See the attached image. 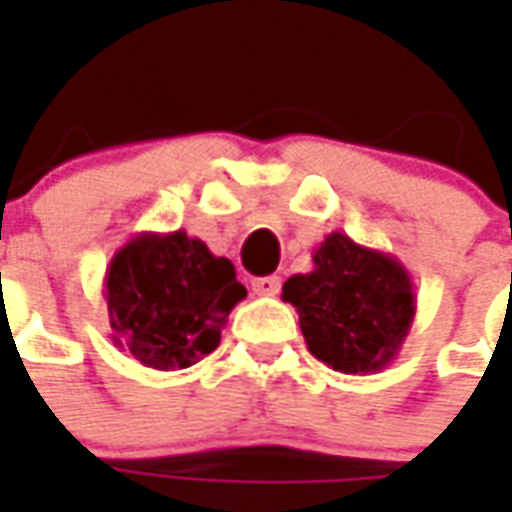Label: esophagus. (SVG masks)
I'll return each instance as SVG.
<instances>
[{"label":"esophagus","mask_w":512,"mask_h":512,"mask_svg":"<svg viewBox=\"0 0 512 512\" xmlns=\"http://www.w3.org/2000/svg\"><path fill=\"white\" fill-rule=\"evenodd\" d=\"M279 287H282L279 276H259V279H253V293L256 296H276Z\"/></svg>","instance_id":"esophagus-1"}]
</instances>
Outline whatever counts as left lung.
I'll return each mask as SVG.
<instances>
[{
	"label": "left lung",
	"mask_w": 512,
	"mask_h": 512,
	"mask_svg": "<svg viewBox=\"0 0 512 512\" xmlns=\"http://www.w3.org/2000/svg\"><path fill=\"white\" fill-rule=\"evenodd\" d=\"M282 299L299 313L307 350L327 367L367 376L396 359L416 316V293L399 259L327 233L313 270L290 276Z\"/></svg>",
	"instance_id": "1"
}]
</instances>
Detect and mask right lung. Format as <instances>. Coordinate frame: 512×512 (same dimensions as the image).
<instances>
[{"mask_svg": "<svg viewBox=\"0 0 512 512\" xmlns=\"http://www.w3.org/2000/svg\"><path fill=\"white\" fill-rule=\"evenodd\" d=\"M102 293L113 344L153 370H182L213 353L247 296L233 262L185 230L136 233L113 253Z\"/></svg>", "mask_w": 512, "mask_h": 512, "instance_id": "1", "label": "right lung"}]
</instances>
